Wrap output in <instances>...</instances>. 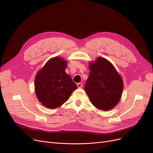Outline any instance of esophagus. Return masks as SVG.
I'll return each instance as SVG.
<instances>
[{"instance_id": "1", "label": "esophagus", "mask_w": 153, "mask_h": 153, "mask_svg": "<svg viewBox=\"0 0 153 153\" xmlns=\"http://www.w3.org/2000/svg\"><path fill=\"white\" fill-rule=\"evenodd\" d=\"M77 86L78 88H81V87H82V83H78Z\"/></svg>"}]
</instances>
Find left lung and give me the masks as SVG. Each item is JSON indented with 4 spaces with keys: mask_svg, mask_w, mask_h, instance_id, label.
I'll return each instance as SVG.
<instances>
[{
    "mask_svg": "<svg viewBox=\"0 0 153 153\" xmlns=\"http://www.w3.org/2000/svg\"><path fill=\"white\" fill-rule=\"evenodd\" d=\"M91 72L84 89L96 108L107 111L117 105L121 98L123 80L113 64L107 59L98 57L89 63Z\"/></svg>",
    "mask_w": 153,
    "mask_h": 153,
    "instance_id": "obj_1",
    "label": "left lung"
}]
</instances>
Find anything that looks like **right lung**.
I'll use <instances>...</instances> for the list:
<instances>
[{"instance_id":"add662e5","label":"right lung","mask_w":153,"mask_h":153,"mask_svg":"<svg viewBox=\"0 0 153 153\" xmlns=\"http://www.w3.org/2000/svg\"><path fill=\"white\" fill-rule=\"evenodd\" d=\"M68 62L63 58L50 59L36 74L34 89L37 98L45 106L57 108L69 98L77 85L65 72Z\"/></svg>"}]
</instances>
